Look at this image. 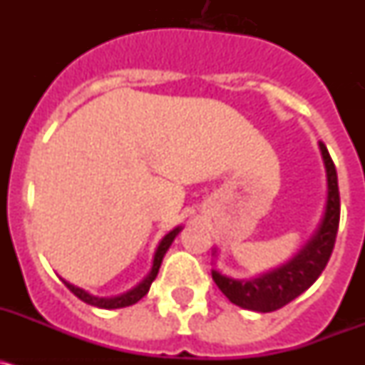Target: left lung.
<instances>
[{
	"label": "left lung",
	"mask_w": 365,
	"mask_h": 365,
	"mask_svg": "<svg viewBox=\"0 0 365 365\" xmlns=\"http://www.w3.org/2000/svg\"><path fill=\"white\" fill-rule=\"evenodd\" d=\"M318 148L327 177V197H325L324 215L307 243L287 263L254 278L237 279L215 269L212 270L215 285L237 307L256 312H272L282 309L283 305L307 291L327 265L340 222V193H338V177L333 159L324 144L320 143ZM212 256H219L217 248H214Z\"/></svg>",
	"instance_id": "8db88e82"
}]
</instances>
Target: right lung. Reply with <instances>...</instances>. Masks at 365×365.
Wrapping results in <instances>:
<instances>
[{"mask_svg":"<svg viewBox=\"0 0 365 365\" xmlns=\"http://www.w3.org/2000/svg\"><path fill=\"white\" fill-rule=\"evenodd\" d=\"M180 230H182V225H179V227H175L173 230H170L166 235H164L163 240L159 241V247H157V250H155L153 263H151V269H150V272H148L146 278L138 283V285H135L133 289H130L128 292H124V294L111 296V298H100V296H93L91 292H87L86 289H80V287H76V285H73V283L66 282L63 278H62V282L66 283L67 289H69V291L73 292L76 298H80L82 302L89 303V305H93V307H98V309L130 307V305H133V303H137L138 299H143L144 296L148 294L151 283H153V279L157 278V274H159L160 263H163V257L166 256L168 248L172 247L173 240H175L177 235H179Z\"/></svg>","mask_w":365,"mask_h":365,"instance_id":"obj_1","label":"right lung"}]
</instances>
